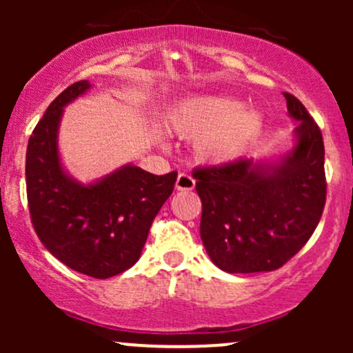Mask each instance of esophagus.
I'll list each match as a JSON object with an SVG mask.
<instances>
[{"label":"esophagus","instance_id":"1","mask_svg":"<svg viewBox=\"0 0 353 353\" xmlns=\"http://www.w3.org/2000/svg\"><path fill=\"white\" fill-rule=\"evenodd\" d=\"M196 188V181L192 179V176L188 172H181L179 176H177V181H176V189L177 190H192Z\"/></svg>","mask_w":353,"mask_h":353}]
</instances>
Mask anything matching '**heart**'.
Returning <instances> with one entry per match:
<instances>
[{
	"label": "heart",
	"instance_id": "heart-1",
	"mask_svg": "<svg viewBox=\"0 0 353 353\" xmlns=\"http://www.w3.org/2000/svg\"><path fill=\"white\" fill-rule=\"evenodd\" d=\"M241 108V101L232 96H199L177 108L169 128L179 137L196 139L202 161L225 163L241 156L262 129V116Z\"/></svg>",
	"mask_w": 353,
	"mask_h": 353
}]
</instances>
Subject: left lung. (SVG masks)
Masks as SVG:
<instances>
[{
    "label": "left lung",
    "mask_w": 353,
    "mask_h": 353,
    "mask_svg": "<svg viewBox=\"0 0 353 353\" xmlns=\"http://www.w3.org/2000/svg\"><path fill=\"white\" fill-rule=\"evenodd\" d=\"M283 98L299 125L297 144L281 164L237 159L192 172L202 202L201 239L210 261L229 274L282 267L307 244L325 208L322 131L295 96Z\"/></svg>",
    "instance_id": "obj_1"
}]
</instances>
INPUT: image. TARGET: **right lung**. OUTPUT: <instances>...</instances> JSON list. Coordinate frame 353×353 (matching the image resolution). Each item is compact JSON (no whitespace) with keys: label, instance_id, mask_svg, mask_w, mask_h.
Returning a JSON list of instances; mask_svg holds the SVG:
<instances>
[{"label":"right lung","instance_id":"right-lung-1","mask_svg":"<svg viewBox=\"0 0 353 353\" xmlns=\"http://www.w3.org/2000/svg\"><path fill=\"white\" fill-rule=\"evenodd\" d=\"M71 84L48 106L26 149V194L34 232L64 265L108 279L141 257L154 217L174 190L177 172L164 176L124 165L96 184L81 185L61 168L56 136L63 108L89 89Z\"/></svg>","mask_w":353,"mask_h":353}]
</instances>
